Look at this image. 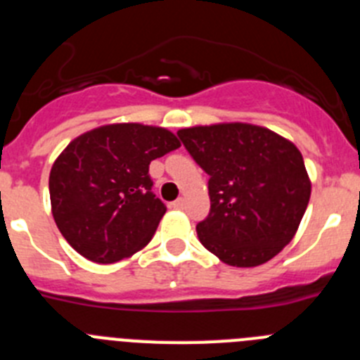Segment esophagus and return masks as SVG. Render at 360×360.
Returning a JSON list of instances; mask_svg holds the SVG:
<instances>
[{"label": "esophagus", "instance_id": "obj_1", "mask_svg": "<svg viewBox=\"0 0 360 360\" xmlns=\"http://www.w3.org/2000/svg\"><path fill=\"white\" fill-rule=\"evenodd\" d=\"M184 205H186V198H176L171 203V207L173 209H184Z\"/></svg>", "mask_w": 360, "mask_h": 360}]
</instances>
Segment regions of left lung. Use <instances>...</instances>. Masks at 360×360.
Returning a JSON list of instances; mask_svg holds the SVG:
<instances>
[{
  "mask_svg": "<svg viewBox=\"0 0 360 360\" xmlns=\"http://www.w3.org/2000/svg\"><path fill=\"white\" fill-rule=\"evenodd\" d=\"M178 136L209 174L211 211L196 225L203 247L232 266L263 265L281 252L311 193L301 151L245 122L195 126Z\"/></svg>",
  "mask_w": 360,
  "mask_h": 360,
  "instance_id": "8db88e82",
  "label": "left lung"
}]
</instances>
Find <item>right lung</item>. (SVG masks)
<instances>
[{"mask_svg":"<svg viewBox=\"0 0 360 360\" xmlns=\"http://www.w3.org/2000/svg\"><path fill=\"white\" fill-rule=\"evenodd\" d=\"M180 148L165 128L106 124L73 139L50 171L57 229L81 256L115 263L151 241L165 205L153 195L149 164Z\"/></svg>","mask_w":360,"mask_h":360,"instance_id":"add662e5","label":"right lung"}]
</instances>
